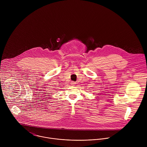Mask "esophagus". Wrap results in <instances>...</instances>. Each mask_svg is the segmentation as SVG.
Listing matches in <instances>:
<instances>
[{
    "mask_svg": "<svg viewBox=\"0 0 147 147\" xmlns=\"http://www.w3.org/2000/svg\"><path fill=\"white\" fill-rule=\"evenodd\" d=\"M71 84L72 85V86H74V85H75V84H76V83L75 82H71Z\"/></svg>",
    "mask_w": 147,
    "mask_h": 147,
    "instance_id": "esophagus-1",
    "label": "esophagus"
}]
</instances>
